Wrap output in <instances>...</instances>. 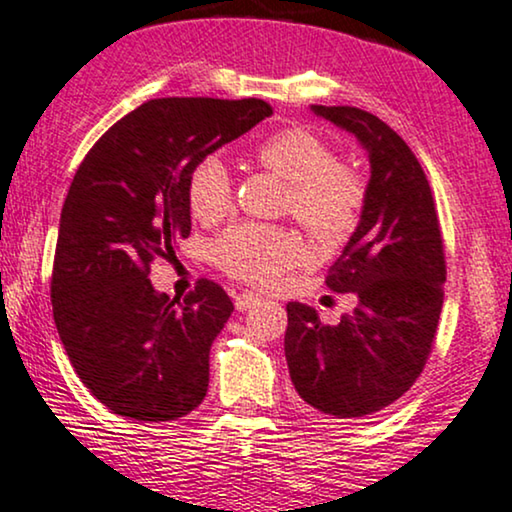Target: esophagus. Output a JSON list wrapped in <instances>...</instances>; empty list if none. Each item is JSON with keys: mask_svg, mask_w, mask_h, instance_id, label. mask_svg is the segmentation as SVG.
Wrapping results in <instances>:
<instances>
[{"mask_svg": "<svg viewBox=\"0 0 512 512\" xmlns=\"http://www.w3.org/2000/svg\"><path fill=\"white\" fill-rule=\"evenodd\" d=\"M255 304H260V297H257V295H252V293L236 295V309H238V312H248V309L255 307Z\"/></svg>", "mask_w": 512, "mask_h": 512, "instance_id": "obj_1", "label": "esophagus"}]
</instances>
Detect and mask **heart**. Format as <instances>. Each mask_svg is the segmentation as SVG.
Instances as JSON below:
<instances>
[{
    "label": "heart",
    "instance_id": "1",
    "mask_svg": "<svg viewBox=\"0 0 512 512\" xmlns=\"http://www.w3.org/2000/svg\"><path fill=\"white\" fill-rule=\"evenodd\" d=\"M264 170L290 184L288 210L309 234L338 241L359 222L366 184L357 172L338 165L333 146L307 127H286L255 148ZM234 200V181L219 155H208L191 170L189 208L193 217L215 222ZM215 262L241 281L267 286L300 260L302 245L276 226L243 224L226 231L212 248Z\"/></svg>",
    "mask_w": 512,
    "mask_h": 512
}]
</instances>
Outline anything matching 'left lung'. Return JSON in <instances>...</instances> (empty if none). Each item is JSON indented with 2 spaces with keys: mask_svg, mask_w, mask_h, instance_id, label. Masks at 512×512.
Instances as JSON below:
<instances>
[{
  "mask_svg": "<svg viewBox=\"0 0 512 512\" xmlns=\"http://www.w3.org/2000/svg\"><path fill=\"white\" fill-rule=\"evenodd\" d=\"M312 113L357 137L371 179L354 234L328 271L333 293L357 307L338 326L288 302L286 361L297 394L331 420L366 418L397 401L428 361L444 302V245L425 172L406 141L352 106Z\"/></svg>",
  "mask_w": 512,
  "mask_h": 512,
  "instance_id": "obj_1",
  "label": "left lung"
}]
</instances>
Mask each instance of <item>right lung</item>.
I'll use <instances>...</instances> for the list:
<instances>
[{
	"label": "right lung",
	"mask_w": 512,
	"mask_h": 512,
	"mask_svg": "<svg viewBox=\"0 0 512 512\" xmlns=\"http://www.w3.org/2000/svg\"><path fill=\"white\" fill-rule=\"evenodd\" d=\"M271 113L260 99H153L115 122L77 167L51 304L75 373L118 416L177 420L208 392L210 347L234 304L208 278L174 302L151 286L148 269L191 234L196 163Z\"/></svg>",
	"instance_id": "add662e5"
}]
</instances>
